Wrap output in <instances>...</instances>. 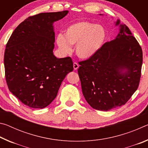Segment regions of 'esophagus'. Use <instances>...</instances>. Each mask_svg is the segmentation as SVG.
Segmentation results:
<instances>
[{"mask_svg": "<svg viewBox=\"0 0 148 148\" xmlns=\"http://www.w3.org/2000/svg\"><path fill=\"white\" fill-rule=\"evenodd\" d=\"M73 67H74V69L75 70V71H77V69L79 68V65L77 63V62H74Z\"/></svg>", "mask_w": 148, "mask_h": 148, "instance_id": "esophagus-1", "label": "esophagus"}]
</instances>
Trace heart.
<instances>
[{"label":"heart","instance_id":"heart-1","mask_svg":"<svg viewBox=\"0 0 148 148\" xmlns=\"http://www.w3.org/2000/svg\"><path fill=\"white\" fill-rule=\"evenodd\" d=\"M106 35V30L102 25L87 21H77L67 27L63 35H57L56 44L63 56L71 53V46L76 45V56L80 59H89L101 49Z\"/></svg>","mask_w":148,"mask_h":148}]
</instances>
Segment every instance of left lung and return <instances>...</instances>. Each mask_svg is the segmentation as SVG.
<instances>
[{
  "instance_id": "1",
  "label": "left lung",
  "mask_w": 148,
  "mask_h": 148,
  "mask_svg": "<svg viewBox=\"0 0 148 148\" xmlns=\"http://www.w3.org/2000/svg\"><path fill=\"white\" fill-rule=\"evenodd\" d=\"M115 26L119 32L114 39L91 58L79 62L77 70L86 101L101 111L124 105L137 90L141 76V47L120 20Z\"/></svg>"
}]
</instances>
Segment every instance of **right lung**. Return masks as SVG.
<instances>
[{"mask_svg": "<svg viewBox=\"0 0 148 148\" xmlns=\"http://www.w3.org/2000/svg\"><path fill=\"white\" fill-rule=\"evenodd\" d=\"M69 11L41 13L29 17L12 34L4 64L10 91L22 103L34 109L46 107L56 99L62 82L73 71L71 57L53 54V23Z\"/></svg>", "mask_w": 148, "mask_h": 148, "instance_id": "add662e5", "label": "right lung"}]
</instances>
